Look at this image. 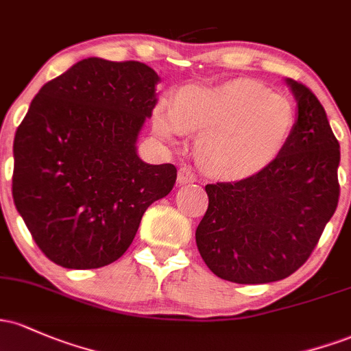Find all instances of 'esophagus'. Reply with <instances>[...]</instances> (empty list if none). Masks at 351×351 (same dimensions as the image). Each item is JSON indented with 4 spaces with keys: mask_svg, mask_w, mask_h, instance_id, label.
I'll return each mask as SVG.
<instances>
[{
    "mask_svg": "<svg viewBox=\"0 0 351 351\" xmlns=\"http://www.w3.org/2000/svg\"><path fill=\"white\" fill-rule=\"evenodd\" d=\"M196 182V173L191 167H182L178 169V183L180 184H188V183H195Z\"/></svg>",
    "mask_w": 351,
    "mask_h": 351,
    "instance_id": "1",
    "label": "esophagus"
}]
</instances>
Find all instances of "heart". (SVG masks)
<instances>
[{
    "label": "heart",
    "instance_id": "obj_1",
    "mask_svg": "<svg viewBox=\"0 0 351 351\" xmlns=\"http://www.w3.org/2000/svg\"><path fill=\"white\" fill-rule=\"evenodd\" d=\"M293 126V108L280 95L252 82L217 88L184 86L175 105L160 99L153 108V128L178 140L186 130L199 132V163L208 173L241 178L267 167L283 148Z\"/></svg>",
    "mask_w": 351,
    "mask_h": 351
}]
</instances>
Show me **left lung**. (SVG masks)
I'll return each instance as SVG.
<instances>
[{"mask_svg":"<svg viewBox=\"0 0 351 351\" xmlns=\"http://www.w3.org/2000/svg\"><path fill=\"white\" fill-rule=\"evenodd\" d=\"M287 82L298 118L278 155L246 178L205 186L208 210L196 228V246L206 267L233 283L293 275L338 206L340 143L310 88Z\"/></svg>","mask_w":351,"mask_h":351,"instance_id":"8db88e82","label":"left lung"}]
</instances>
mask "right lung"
Masks as SVG:
<instances>
[{"label": "right lung", "instance_id": "add662e5", "mask_svg": "<svg viewBox=\"0 0 351 351\" xmlns=\"http://www.w3.org/2000/svg\"><path fill=\"white\" fill-rule=\"evenodd\" d=\"M160 82L140 61L88 58L33 98L14 134L13 199L53 263L101 268L130 248L141 217L176 182L136 155Z\"/></svg>", "mask_w": 351, "mask_h": 351}]
</instances>
